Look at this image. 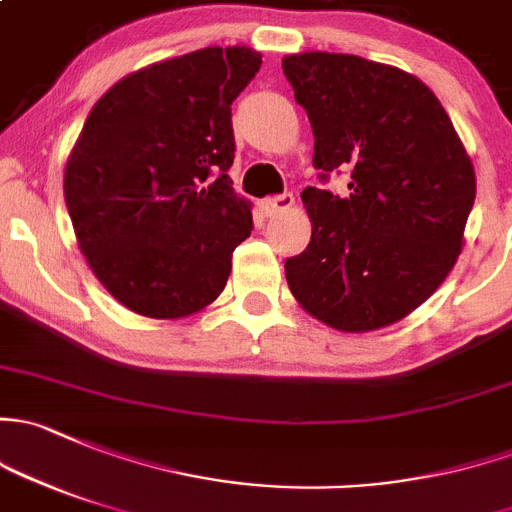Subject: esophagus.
Masks as SVG:
<instances>
[{
    "mask_svg": "<svg viewBox=\"0 0 512 512\" xmlns=\"http://www.w3.org/2000/svg\"><path fill=\"white\" fill-rule=\"evenodd\" d=\"M294 206V196L292 193H279V196H270L265 201H260V208L265 215H277L289 211Z\"/></svg>",
    "mask_w": 512,
    "mask_h": 512,
    "instance_id": "34e87169",
    "label": "esophagus"
}]
</instances>
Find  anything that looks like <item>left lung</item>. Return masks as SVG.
I'll use <instances>...</instances> for the list:
<instances>
[{
	"label": "left lung",
	"instance_id": "obj_1",
	"mask_svg": "<svg viewBox=\"0 0 512 512\" xmlns=\"http://www.w3.org/2000/svg\"><path fill=\"white\" fill-rule=\"evenodd\" d=\"M282 71L314 132L319 179L301 191L311 240L284 262L294 299L338 331H373L424 304L454 267L476 174L437 95L414 75L348 53L287 56Z\"/></svg>",
	"mask_w": 512,
	"mask_h": 512
}]
</instances>
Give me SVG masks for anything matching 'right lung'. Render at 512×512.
<instances>
[{"instance_id": "obj_1", "label": "right lung", "mask_w": 512, "mask_h": 512, "mask_svg": "<svg viewBox=\"0 0 512 512\" xmlns=\"http://www.w3.org/2000/svg\"><path fill=\"white\" fill-rule=\"evenodd\" d=\"M252 48H201L127 75L95 102L66 166V206L102 287L152 319L223 292L252 230L233 191V100L260 71Z\"/></svg>"}]
</instances>
